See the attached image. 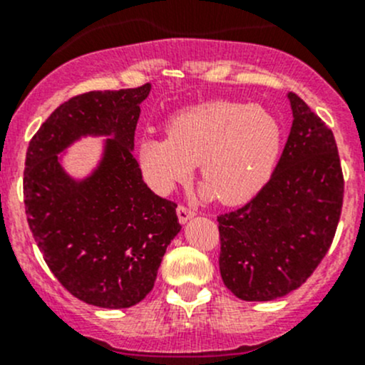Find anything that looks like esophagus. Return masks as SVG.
<instances>
[{"label":"esophagus","instance_id":"esophagus-1","mask_svg":"<svg viewBox=\"0 0 365 365\" xmlns=\"http://www.w3.org/2000/svg\"><path fill=\"white\" fill-rule=\"evenodd\" d=\"M176 213H178V220L182 224H185L187 220H190L194 215H196V212H194V210L187 208V206H183V205H180L178 208H176Z\"/></svg>","mask_w":365,"mask_h":365}]
</instances>
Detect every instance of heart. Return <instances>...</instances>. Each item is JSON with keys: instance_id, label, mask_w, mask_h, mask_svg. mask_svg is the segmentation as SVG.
I'll list each match as a JSON object with an SVG mask.
<instances>
[{"instance_id": "obj_1", "label": "heart", "mask_w": 365, "mask_h": 365, "mask_svg": "<svg viewBox=\"0 0 365 365\" xmlns=\"http://www.w3.org/2000/svg\"><path fill=\"white\" fill-rule=\"evenodd\" d=\"M279 152L281 127L270 113L251 102L212 101L173 116L168 135L145 138L138 153L159 192L189 178L200 162L203 196L238 205L268 182Z\"/></svg>"}]
</instances>
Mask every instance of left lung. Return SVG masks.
I'll use <instances>...</instances> for the list:
<instances>
[{
	"label": "left lung",
	"instance_id": "left-lung-1",
	"mask_svg": "<svg viewBox=\"0 0 365 365\" xmlns=\"http://www.w3.org/2000/svg\"><path fill=\"white\" fill-rule=\"evenodd\" d=\"M293 125L263 189L217 217L224 284L247 302H268L300 288L332 245L344 178L332 130L295 93Z\"/></svg>",
	"mask_w": 365,
	"mask_h": 365
}]
</instances>
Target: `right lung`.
I'll use <instances>...</instances> for the list:
<instances>
[{"label":"right lung","mask_w":365,"mask_h":365,"mask_svg":"<svg viewBox=\"0 0 365 365\" xmlns=\"http://www.w3.org/2000/svg\"><path fill=\"white\" fill-rule=\"evenodd\" d=\"M150 83L88 91L56 108L26 152L24 205L47 267L68 293L104 309L132 307L148 295L165 249L182 230L176 203L143 182L132 155L139 104ZM83 135H108L88 179H70L57 153Z\"/></svg>","instance_id":"1"}]
</instances>
